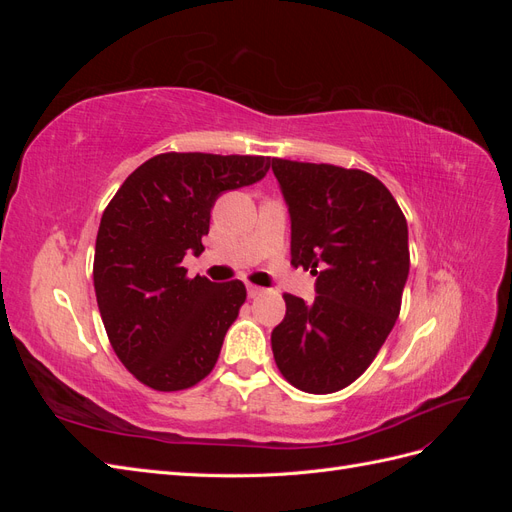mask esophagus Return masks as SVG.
I'll return each mask as SVG.
<instances>
[{
	"mask_svg": "<svg viewBox=\"0 0 512 512\" xmlns=\"http://www.w3.org/2000/svg\"><path fill=\"white\" fill-rule=\"evenodd\" d=\"M267 290L265 288H260V286H247V297H250V299H256V297H260V294H265Z\"/></svg>",
	"mask_w": 512,
	"mask_h": 512,
	"instance_id": "1",
	"label": "esophagus"
}]
</instances>
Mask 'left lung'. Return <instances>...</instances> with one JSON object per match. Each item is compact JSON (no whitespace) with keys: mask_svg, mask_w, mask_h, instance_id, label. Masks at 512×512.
<instances>
[{"mask_svg":"<svg viewBox=\"0 0 512 512\" xmlns=\"http://www.w3.org/2000/svg\"><path fill=\"white\" fill-rule=\"evenodd\" d=\"M271 166L290 213V262L316 275L312 303L284 294L273 356L297 389L335 393L363 374L395 327L408 224L386 185L363 170L280 158Z\"/></svg>","mask_w":512,"mask_h":512,"instance_id":"8db88e82","label":"left lung"}]
</instances>
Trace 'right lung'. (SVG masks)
I'll return each instance as SVG.
<instances>
[{"instance_id":"add662e5","label":"right lung","mask_w":512,"mask_h":512,"mask_svg":"<svg viewBox=\"0 0 512 512\" xmlns=\"http://www.w3.org/2000/svg\"><path fill=\"white\" fill-rule=\"evenodd\" d=\"M271 162L160 153L138 166L104 209L94 258L100 316L119 361L151 389H190L218 361L245 286L190 280L181 265L205 250L218 196L260 181Z\"/></svg>"}]
</instances>
